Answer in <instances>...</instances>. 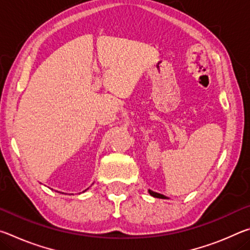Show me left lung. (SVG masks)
<instances>
[{
    "label": "left lung",
    "mask_w": 250,
    "mask_h": 250,
    "mask_svg": "<svg viewBox=\"0 0 250 250\" xmlns=\"http://www.w3.org/2000/svg\"><path fill=\"white\" fill-rule=\"evenodd\" d=\"M149 193H150V195H151V196L156 197V198H163V200H166V198H168V197H167V196H164L163 194H160V193L153 192V191H151V189H149Z\"/></svg>",
    "instance_id": "8db88e82"
}]
</instances>
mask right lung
Wrapping results in <instances>:
<instances>
[{"mask_svg": "<svg viewBox=\"0 0 250 250\" xmlns=\"http://www.w3.org/2000/svg\"><path fill=\"white\" fill-rule=\"evenodd\" d=\"M87 189H88V188H87ZM87 189H84V191H87ZM84 191H83V192H84Z\"/></svg>", "mask_w": 250, "mask_h": 250, "instance_id": "right-lung-1", "label": "right lung"}]
</instances>
